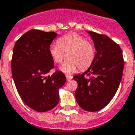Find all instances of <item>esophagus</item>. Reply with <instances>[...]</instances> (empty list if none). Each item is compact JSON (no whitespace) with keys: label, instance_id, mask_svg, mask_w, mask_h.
<instances>
[{"label":"esophagus","instance_id":"esophagus-1","mask_svg":"<svg viewBox=\"0 0 135 135\" xmlns=\"http://www.w3.org/2000/svg\"><path fill=\"white\" fill-rule=\"evenodd\" d=\"M66 80L69 81V80H71V79H73V77L71 75H66Z\"/></svg>","mask_w":135,"mask_h":135}]
</instances>
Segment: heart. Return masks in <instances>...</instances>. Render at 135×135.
I'll list each match as a JSON object with an SVG mask.
<instances>
[{"mask_svg":"<svg viewBox=\"0 0 135 135\" xmlns=\"http://www.w3.org/2000/svg\"><path fill=\"white\" fill-rule=\"evenodd\" d=\"M50 56L56 64L68 60L61 66L60 70L66 73L84 70L90 66L94 60L96 51L92 42L81 35L70 32L59 38L57 43L51 44L49 49Z\"/></svg>","mask_w":135,"mask_h":135,"instance_id":"1","label":"heart"}]
</instances>
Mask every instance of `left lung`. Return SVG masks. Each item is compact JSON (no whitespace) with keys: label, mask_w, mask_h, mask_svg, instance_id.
<instances>
[{"label":"left lung","mask_w":135,"mask_h":135,"mask_svg":"<svg viewBox=\"0 0 135 135\" xmlns=\"http://www.w3.org/2000/svg\"><path fill=\"white\" fill-rule=\"evenodd\" d=\"M97 50L94 60L87 71L73 77L78 86L76 100L83 109L97 111L108 105L119 88L124 61L121 48L105 35L86 30ZM90 76L86 79L85 75Z\"/></svg>","instance_id":"1"}]
</instances>
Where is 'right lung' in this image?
Here are the masks:
<instances>
[{
  "label": "right lung",
  "mask_w": 135,
  "mask_h": 135,
  "mask_svg": "<svg viewBox=\"0 0 135 135\" xmlns=\"http://www.w3.org/2000/svg\"><path fill=\"white\" fill-rule=\"evenodd\" d=\"M58 34L30 30L16 41L13 50L11 72L17 92L29 107L38 112L54 108L59 102L58 90L66 82L62 72L56 71L49 49Z\"/></svg>",
  "instance_id": "add662e5"
}]
</instances>
